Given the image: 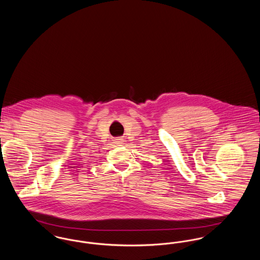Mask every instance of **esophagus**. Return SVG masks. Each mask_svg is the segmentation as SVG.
<instances>
[{
	"instance_id": "obj_1",
	"label": "esophagus",
	"mask_w": 260,
	"mask_h": 260,
	"mask_svg": "<svg viewBox=\"0 0 260 260\" xmlns=\"http://www.w3.org/2000/svg\"><path fill=\"white\" fill-rule=\"evenodd\" d=\"M115 144L116 145H118V146H121V145H123L124 144V138H122V137H117L115 140Z\"/></svg>"
}]
</instances>
